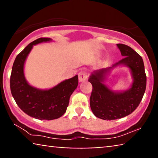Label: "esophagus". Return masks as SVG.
<instances>
[{"label": "esophagus", "instance_id": "esophagus-1", "mask_svg": "<svg viewBox=\"0 0 158 158\" xmlns=\"http://www.w3.org/2000/svg\"><path fill=\"white\" fill-rule=\"evenodd\" d=\"M78 77H79V81L80 82L85 81L88 78V73L85 70H82L79 73Z\"/></svg>", "mask_w": 158, "mask_h": 158}]
</instances>
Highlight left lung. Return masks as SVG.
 I'll return each mask as SVG.
<instances>
[{
	"instance_id": "left-lung-1",
	"label": "left lung",
	"mask_w": 158,
	"mask_h": 158,
	"mask_svg": "<svg viewBox=\"0 0 158 158\" xmlns=\"http://www.w3.org/2000/svg\"><path fill=\"white\" fill-rule=\"evenodd\" d=\"M116 45L124 57L111 67L94 71L88 79L93 86L90 108L96 117L103 120L118 119L132 113L141 102L146 89L147 77L141 56L127 45ZM122 65L130 69L133 83L127 90L115 92L104 81L114 68Z\"/></svg>"
}]
</instances>
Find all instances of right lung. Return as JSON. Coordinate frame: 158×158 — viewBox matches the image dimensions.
I'll list each match as a JSON object with an SVG mask.
<instances>
[{"label": "right lung", "mask_w": 158, "mask_h": 158, "mask_svg": "<svg viewBox=\"0 0 158 158\" xmlns=\"http://www.w3.org/2000/svg\"><path fill=\"white\" fill-rule=\"evenodd\" d=\"M52 41L50 38H40L27 45L16 56L10 75V91L17 105L24 113L40 120H53L63 115L78 84L77 75L49 89H40L27 82L24 64L34 45Z\"/></svg>", "instance_id": "obj_1"}]
</instances>
